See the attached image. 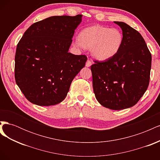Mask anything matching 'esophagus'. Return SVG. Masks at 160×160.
<instances>
[{"instance_id": "34e87169", "label": "esophagus", "mask_w": 160, "mask_h": 160, "mask_svg": "<svg viewBox=\"0 0 160 160\" xmlns=\"http://www.w3.org/2000/svg\"><path fill=\"white\" fill-rule=\"evenodd\" d=\"M91 65V60H89V59H88V60L87 61V62H86L85 66H86L87 67H89Z\"/></svg>"}]
</instances>
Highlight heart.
<instances>
[{"label": "heart", "instance_id": "b5f03b06", "mask_svg": "<svg viewBox=\"0 0 160 160\" xmlns=\"http://www.w3.org/2000/svg\"><path fill=\"white\" fill-rule=\"evenodd\" d=\"M122 32L118 28L95 25L84 28L74 45L79 48L90 49L97 59L108 60L114 57L123 43Z\"/></svg>", "mask_w": 160, "mask_h": 160}]
</instances>
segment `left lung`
<instances>
[{"instance_id":"1","label":"left lung","mask_w":160,"mask_h":160,"mask_svg":"<svg viewBox=\"0 0 160 160\" xmlns=\"http://www.w3.org/2000/svg\"><path fill=\"white\" fill-rule=\"evenodd\" d=\"M114 22L122 30V47L111 59L95 61L91 70L98 102L110 109L120 110L135 105L147 90L152 55L138 31L123 22Z\"/></svg>"}]
</instances>
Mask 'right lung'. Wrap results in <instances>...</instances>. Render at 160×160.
I'll return each instance as SVG.
<instances>
[{
	"instance_id": "add662e5",
	"label": "right lung",
	"mask_w": 160,
	"mask_h": 160,
	"mask_svg": "<svg viewBox=\"0 0 160 160\" xmlns=\"http://www.w3.org/2000/svg\"><path fill=\"white\" fill-rule=\"evenodd\" d=\"M81 14L53 16L37 22L18 42L14 77L25 98L40 106L63 101L74 77L83 68L88 58L69 52Z\"/></svg>"
}]
</instances>
